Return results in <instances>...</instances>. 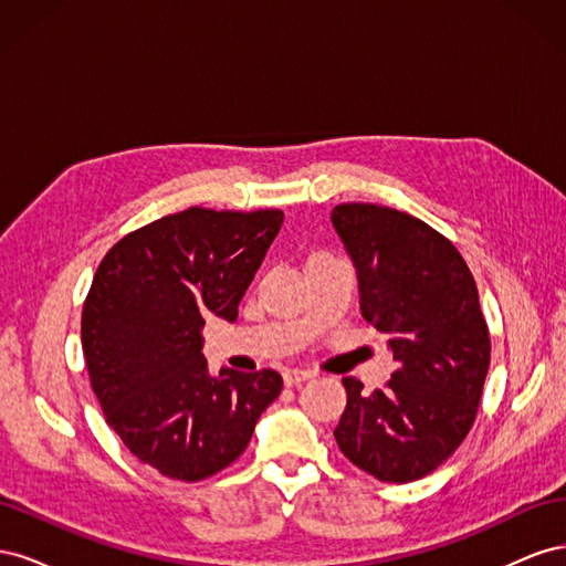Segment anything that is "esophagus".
<instances>
[{"mask_svg": "<svg viewBox=\"0 0 566 566\" xmlns=\"http://www.w3.org/2000/svg\"><path fill=\"white\" fill-rule=\"evenodd\" d=\"M310 378H312L310 370H302V368H287V370H283V382L287 387H297V385L306 382Z\"/></svg>", "mask_w": 566, "mask_h": 566, "instance_id": "esophagus-1", "label": "esophagus"}]
</instances>
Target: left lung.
Returning a JSON list of instances; mask_svg holds the SVG:
<instances>
[{"instance_id":"obj_1","label":"left lung","mask_w":566,"mask_h":566,"mask_svg":"<svg viewBox=\"0 0 566 566\" xmlns=\"http://www.w3.org/2000/svg\"><path fill=\"white\" fill-rule=\"evenodd\" d=\"M352 256L361 316L391 335L397 370L364 394L345 378L339 451L380 482L430 474L468 437L491 361L472 273L455 245L424 221L370 202L331 214Z\"/></svg>"}]
</instances>
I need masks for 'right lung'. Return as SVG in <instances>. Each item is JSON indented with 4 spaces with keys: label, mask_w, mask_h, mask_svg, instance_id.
I'll list each match as a JSON object with an SVG mask.
<instances>
[{
    "label": "right lung",
    "mask_w": 566,
    "mask_h": 566,
    "mask_svg": "<svg viewBox=\"0 0 566 566\" xmlns=\"http://www.w3.org/2000/svg\"><path fill=\"white\" fill-rule=\"evenodd\" d=\"M281 210L188 208L115 243L82 310V352L106 422L132 455L181 482H200L241 455L276 370L212 378L205 316L238 318L248 285L281 231Z\"/></svg>",
    "instance_id": "obj_1"
}]
</instances>
